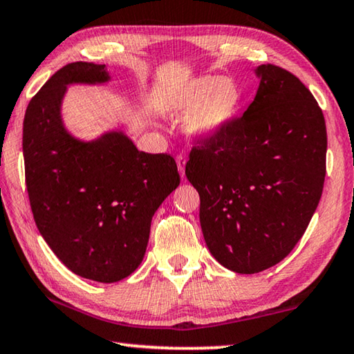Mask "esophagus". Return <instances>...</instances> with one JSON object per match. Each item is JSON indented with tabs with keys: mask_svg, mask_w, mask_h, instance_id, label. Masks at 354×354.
I'll list each match as a JSON object with an SVG mask.
<instances>
[{
	"mask_svg": "<svg viewBox=\"0 0 354 354\" xmlns=\"http://www.w3.org/2000/svg\"><path fill=\"white\" fill-rule=\"evenodd\" d=\"M176 161H177V167H178V172H180V176L183 177L185 176V163H187V160H185V157L182 153H178L176 157Z\"/></svg>",
	"mask_w": 354,
	"mask_h": 354,
	"instance_id": "1",
	"label": "esophagus"
}]
</instances>
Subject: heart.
I'll use <instances>...</instances> for the list:
<instances>
[{
    "label": "heart",
    "mask_w": 354,
    "mask_h": 354,
    "mask_svg": "<svg viewBox=\"0 0 354 354\" xmlns=\"http://www.w3.org/2000/svg\"><path fill=\"white\" fill-rule=\"evenodd\" d=\"M239 104V91L230 79L203 76L169 90L161 107L172 118L189 116L188 135L207 140L219 133Z\"/></svg>",
    "instance_id": "obj_1"
}]
</instances>
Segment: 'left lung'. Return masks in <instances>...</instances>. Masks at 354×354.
Segmentation results:
<instances>
[{"mask_svg":"<svg viewBox=\"0 0 354 354\" xmlns=\"http://www.w3.org/2000/svg\"><path fill=\"white\" fill-rule=\"evenodd\" d=\"M259 88L243 116L197 140L185 167L201 196L212 255L238 274L286 258L306 232L326 174V126L313 93L292 73L258 66Z\"/></svg>","mask_w":354,"mask_h":354,"instance_id":"8db88e82","label":"left lung"}]
</instances>
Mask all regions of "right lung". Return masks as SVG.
Listing matches in <instances>:
<instances>
[{
  "mask_svg": "<svg viewBox=\"0 0 354 354\" xmlns=\"http://www.w3.org/2000/svg\"><path fill=\"white\" fill-rule=\"evenodd\" d=\"M105 65L74 62L30 99L23 121L26 188L35 225L79 277L115 283L145 258L153 213L180 183L176 160L140 152L122 132L84 142L66 132L68 84L107 82Z\"/></svg>",
  "mask_w": 354,
  "mask_h": 354,
  "instance_id": "add662e5",
  "label": "right lung"
}]
</instances>
